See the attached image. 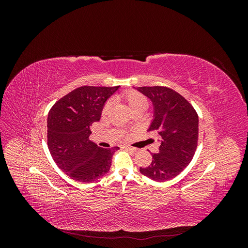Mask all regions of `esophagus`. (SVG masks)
I'll use <instances>...</instances> for the list:
<instances>
[{
	"instance_id": "obj_1",
	"label": "esophagus",
	"mask_w": 248,
	"mask_h": 248,
	"mask_svg": "<svg viewBox=\"0 0 248 248\" xmlns=\"http://www.w3.org/2000/svg\"><path fill=\"white\" fill-rule=\"evenodd\" d=\"M125 148V150H127V151H130V152H137L138 151V149H136V148H133V147H129V146H126V147H124Z\"/></svg>"
}]
</instances>
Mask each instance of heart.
<instances>
[{"mask_svg": "<svg viewBox=\"0 0 248 248\" xmlns=\"http://www.w3.org/2000/svg\"><path fill=\"white\" fill-rule=\"evenodd\" d=\"M122 98L125 100L127 106H128V108L132 112L137 110L144 111L145 109H147L149 106V101L147 97L137 91H127L122 94ZM110 108H111V102L108 101L104 104V107L102 108V115L107 116L110 111Z\"/></svg>", "mask_w": 248, "mask_h": 248, "instance_id": "obj_1", "label": "heart"}]
</instances>
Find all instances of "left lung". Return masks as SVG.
Listing matches in <instances>:
<instances>
[{"label":"left lung","instance_id":"8db88e82","mask_svg":"<svg viewBox=\"0 0 248 248\" xmlns=\"http://www.w3.org/2000/svg\"><path fill=\"white\" fill-rule=\"evenodd\" d=\"M140 93L152 101L154 119L149 131L160 136L158 153L142 175L157 182L178 176L192 160L199 140V117L196 109L182 95L168 87H140Z\"/></svg>","mask_w":248,"mask_h":248}]
</instances>
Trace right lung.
I'll return each mask as SVG.
<instances>
[{"mask_svg": "<svg viewBox=\"0 0 248 248\" xmlns=\"http://www.w3.org/2000/svg\"><path fill=\"white\" fill-rule=\"evenodd\" d=\"M116 87L84 86L57 101L48 112L47 146L52 159L67 176L89 183L109 170L119 147L103 149L89 140L90 126L98 122L104 103Z\"/></svg>", "mask_w": 248, "mask_h": 248, "instance_id": "1", "label": "right lung"}]
</instances>
